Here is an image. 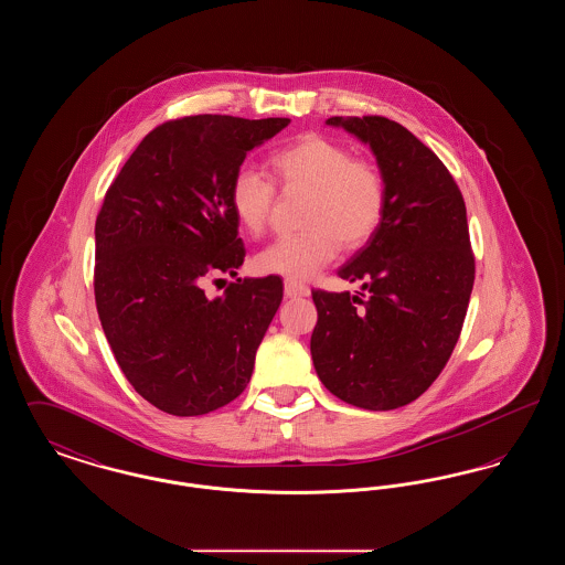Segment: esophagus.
<instances>
[{
  "instance_id": "34e87169",
  "label": "esophagus",
  "mask_w": 565,
  "mask_h": 565,
  "mask_svg": "<svg viewBox=\"0 0 565 565\" xmlns=\"http://www.w3.org/2000/svg\"><path fill=\"white\" fill-rule=\"evenodd\" d=\"M284 292L288 298H296V296H309V286H305L302 281H296L292 277L284 279Z\"/></svg>"
}]
</instances>
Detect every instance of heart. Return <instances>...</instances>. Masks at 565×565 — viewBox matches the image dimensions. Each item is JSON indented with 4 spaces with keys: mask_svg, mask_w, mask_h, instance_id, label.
I'll list each match as a JSON object with an SVG mask.
<instances>
[{
    "mask_svg": "<svg viewBox=\"0 0 565 565\" xmlns=\"http://www.w3.org/2000/svg\"><path fill=\"white\" fill-rule=\"evenodd\" d=\"M277 184L307 192L305 231L284 235L260 249L254 267L267 275L305 279L323 269L341 249L371 242L387 212V180L379 164L353 159L350 148L320 135H307L270 157ZM228 203L239 226L260 235L269 224L275 184L263 171L243 164L231 180Z\"/></svg>",
    "mask_w": 565,
    "mask_h": 565,
    "instance_id": "b5f03b06",
    "label": "heart"
}]
</instances>
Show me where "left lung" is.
<instances>
[{"instance_id": "1", "label": "left lung", "mask_w": 565, "mask_h": 565, "mask_svg": "<svg viewBox=\"0 0 565 565\" xmlns=\"http://www.w3.org/2000/svg\"><path fill=\"white\" fill-rule=\"evenodd\" d=\"M326 122L371 146L387 180V212L339 270L366 295L311 292V358L337 398L392 411L430 387L459 339L475 286L466 203L449 169L403 125L383 116Z\"/></svg>"}]
</instances>
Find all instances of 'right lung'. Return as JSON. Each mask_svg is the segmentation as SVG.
Segmentation results:
<instances>
[{
    "mask_svg": "<svg viewBox=\"0 0 565 565\" xmlns=\"http://www.w3.org/2000/svg\"><path fill=\"white\" fill-rule=\"evenodd\" d=\"M288 122L222 114L167 120L106 192L95 222L97 313L135 392L169 415H205L249 383L284 284L277 275L237 279L207 298L203 281L242 267L231 180L245 154Z\"/></svg>",
    "mask_w": 565,
    "mask_h": 565,
    "instance_id": "1",
    "label": "right lung"
}]
</instances>
